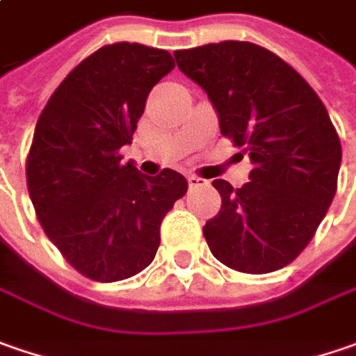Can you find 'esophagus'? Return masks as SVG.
<instances>
[{"label":"esophagus","mask_w":356,"mask_h":356,"mask_svg":"<svg viewBox=\"0 0 356 356\" xmlns=\"http://www.w3.org/2000/svg\"><path fill=\"white\" fill-rule=\"evenodd\" d=\"M187 181H189V187L191 189H195V187H203V185H207V181L201 177H197V175H189L187 177Z\"/></svg>","instance_id":"esophagus-1"}]
</instances>
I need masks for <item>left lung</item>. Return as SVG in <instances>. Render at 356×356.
Returning a JSON list of instances; mask_svg holds the SVG:
<instances>
[{
	"instance_id": "obj_1",
	"label": "left lung",
	"mask_w": 356,
	"mask_h": 356,
	"mask_svg": "<svg viewBox=\"0 0 356 356\" xmlns=\"http://www.w3.org/2000/svg\"><path fill=\"white\" fill-rule=\"evenodd\" d=\"M207 93L225 137L249 153V183L225 179L221 211L203 227L209 249L241 273L283 269L313 239L337 191L341 141L327 107L279 55L249 41L175 51Z\"/></svg>"
}]
</instances>
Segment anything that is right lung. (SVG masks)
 <instances>
[{
	"label": "right lung",
	"mask_w": 356,
	"mask_h": 356,
	"mask_svg": "<svg viewBox=\"0 0 356 356\" xmlns=\"http://www.w3.org/2000/svg\"><path fill=\"white\" fill-rule=\"evenodd\" d=\"M173 67L165 49L105 45L61 81L38 119L25 165L31 203L49 241L93 281H123L151 265L163 217L187 193L173 169L147 177L121 161L149 91Z\"/></svg>",
	"instance_id": "obj_1"
}]
</instances>
